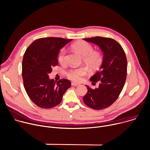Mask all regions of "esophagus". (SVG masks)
Here are the masks:
<instances>
[{"mask_svg":"<svg viewBox=\"0 0 150 150\" xmlns=\"http://www.w3.org/2000/svg\"><path fill=\"white\" fill-rule=\"evenodd\" d=\"M71 85H72V86H78V85H79L78 83H75V82H72Z\"/></svg>","mask_w":150,"mask_h":150,"instance_id":"1","label":"esophagus"}]
</instances>
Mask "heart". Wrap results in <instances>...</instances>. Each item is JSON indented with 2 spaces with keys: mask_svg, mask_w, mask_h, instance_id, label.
Masks as SVG:
<instances>
[{
  "mask_svg": "<svg viewBox=\"0 0 150 150\" xmlns=\"http://www.w3.org/2000/svg\"><path fill=\"white\" fill-rule=\"evenodd\" d=\"M72 49L83 57L84 63L90 71H96L101 65L103 61V56L101 52L93 50V46L88 42L84 41H79L72 45ZM66 56V49H62L58 55V61L60 64L65 63ZM87 68L82 67L68 70L66 73V75L70 80L78 82L81 81V77L87 74Z\"/></svg>",
  "mask_w": 150,
  "mask_h": 150,
  "instance_id": "obj_1",
  "label": "heart"
}]
</instances>
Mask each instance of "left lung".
Wrapping results in <instances>:
<instances>
[{
  "instance_id": "8db88e82",
  "label": "left lung",
  "mask_w": 150,
  "mask_h": 150,
  "mask_svg": "<svg viewBox=\"0 0 150 150\" xmlns=\"http://www.w3.org/2000/svg\"><path fill=\"white\" fill-rule=\"evenodd\" d=\"M84 40L98 45L104 53L103 61L100 69L90 78L99 87L88 91L83 97L84 103L95 110H102L110 106L119 97L127 76V59L121 45L108 37H94Z\"/></svg>"
}]
</instances>
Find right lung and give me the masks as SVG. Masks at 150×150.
I'll return each instance as SVG.
<instances>
[{"label": "right lung", "instance_id": "obj_1", "mask_svg": "<svg viewBox=\"0 0 150 150\" xmlns=\"http://www.w3.org/2000/svg\"><path fill=\"white\" fill-rule=\"evenodd\" d=\"M72 39L59 37L40 38L27 49L23 59L22 76L25 90L31 100L41 109L57 105L71 82L62 79L56 82L48 74L58 65L59 50Z\"/></svg>", "mask_w": 150, "mask_h": 150}]
</instances>
